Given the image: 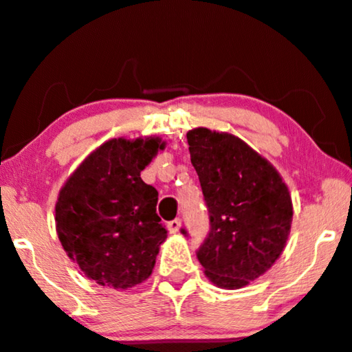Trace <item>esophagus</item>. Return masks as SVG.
Returning a JSON list of instances; mask_svg holds the SVG:
<instances>
[{
  "label": "esophagus",
  "instance_id": "1",
  "mask_svg": "<svg viewBox=\"0 0 352 352\" xmlns=\"http://www.w3.org/2000/svg\"><path fill=\"white\" fill-rule=\"evenodd\" d=\"M180 226H182V221L180 219H172V221L167 223V230L172 232V234H175V232L180 231Z\"/></svg>",
  "mask_w": 352,
  "mask_h": 352
}]
</instances>
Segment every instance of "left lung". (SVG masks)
Returning <instances> with one entry per match:
<instances>
[{"instance_id": "1", "label": "left lung", "mask_w": 352, "mask_h": 352, "mask_svg": "<svg viewBox=\"0 0 352 352\" xmlns=\"http://www.w3.org/2000/svg\"><path fill=\"white\" fill-rule=\"evenodd\" d=\"M187 141L211 223L197 257L213 285L243 289L285 249L294 218L289 187L238 135L195 128Z\"/></svg>"}]
</instances>
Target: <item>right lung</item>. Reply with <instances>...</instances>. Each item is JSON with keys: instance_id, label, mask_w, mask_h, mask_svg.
I'll return each mask as SVG.
<instances>
[{"instance_id": "right-lung-1", "label": "right lung", "mask_w": 352, "mask_h": 352, "mask_svg": "<svg viewBox=\"0 0 352 352\" xmlns=\"http://www.w3.org/2000/svg\"><path fill=\"white\" fill-rule=\"evenodd\" d=\"M162 149L157 135L109 139L58 192L55 230L63 251L98 285L128 290L151 277L167 231L155 213L157 190L141 172Z\"/></svg>"}]
</instances>
